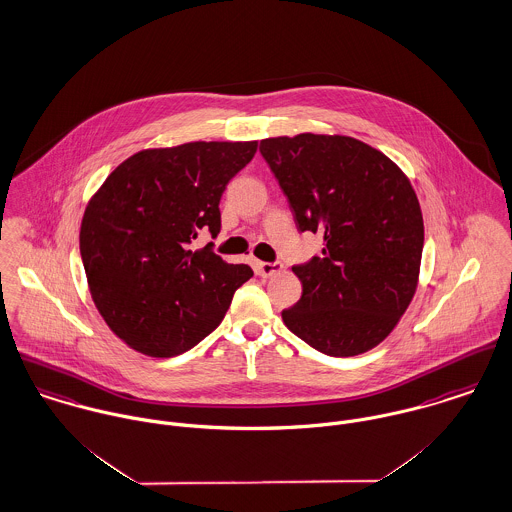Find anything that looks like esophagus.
<instances>
[{
    "label": "esophagus",
    "instance_id": "esophagus-1",
    "mask_svg": "<svg viewBox=\"0 0 512 512\" xmlns=\"http://www.w3.org/2000/svg\"><path fill=\"white\" fill-rule=\"evenodd\" d=\"M254 268L256 272L262 276V278H268V276H274L283 270V264L281 262H262V260H256L254 262Z\"/></svg>",
    "mask_w": 512,
    "mask_h": 512
}]
</instances>
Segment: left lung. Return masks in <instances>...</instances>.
<instances>
[{
    "mask_svg": "<svg viewBox=\"0 0 512 512\" xmlns=\"http://www.w3.org/2000/svg\"><path fill=\"white\" fill-rule=\"evenodd\" d=\"M260 152L301 233L325 234L323 256L293 266L303 283L285 326L334 358L358 356L407 311L419 281L424 225L409 178L383 152L340 135L276 137Z\"/></svg>",
    "mask_w": 512,
    "mask_h": 512,
    "instance_id": "8db88e82",
    "label": "left lung"
}]
</instances>
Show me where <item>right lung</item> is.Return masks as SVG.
I'll use <instances>...</instances> for the list:
<instances>
[{
	"mask_svg": "<svg viewBox=\"0 0 512 512\" xmlns=\"http://www.w3.org/2000/svg\"><path fill=\"white\" fill-rule=\"evenodd\" d=\"M250 142H187L140 150L119 164L86 207L80 254L93 303L109 328L152 358L184 354L225 319L254 276L227 264L199 231H221V195L254 158Z\"/></svg>",
	"mask_w": 512,
	"mask_h": 512,
	"instance_id": "obj_1",
	"label": "right lung"
}]
</instances>
